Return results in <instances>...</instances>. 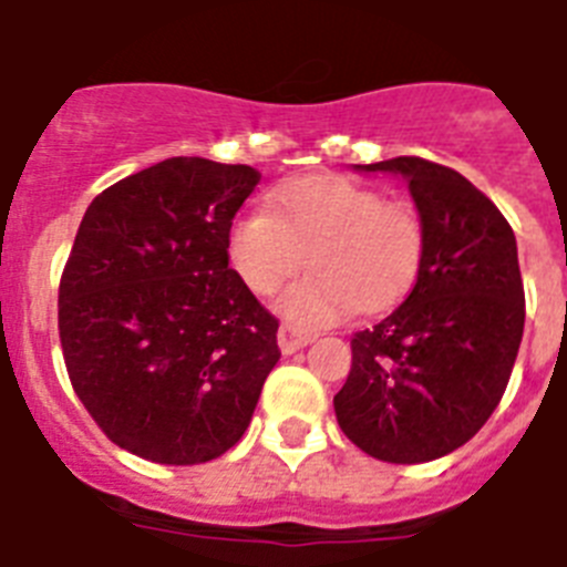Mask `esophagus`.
<instances>
[{
	"instance_id": "esophagus-1",
	"label": "esophagus",
	"mask_w": 567,
	"mask_h": 567,
	"mask_svg": "<svg viewBox=\"0 0 567 567\" xmlns=\"http://www.w3.org/2000/svg\"><path fill=\"white\" fill-rule=\"evenodd\" d=\"M276 338H279V350H282V353H297V350H302V347L315 341V336H311L309 329L293 327V323H282Z\"/></svg>"
}]
</instances>
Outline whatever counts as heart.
<instances>
[{
  "instance_id": "b5f03b06",
  "label": "heart",
  "mask_w": 567,
  "mask_h": 567,
  "mask_svg": "<svg viewBox=\"0 0 567 567\" xmlns=\"http://www.w3.org/2000/svg\"><path fill=\"white\" fill-rule=\"evenodd\" d=\"M426 229L409 203L344 176H306L270 196V212L235 217L226 258L240 282L270 297L309 252L315 267L279 297L293 327H320L359 311H382L409 293L423 265Z\"/></svg>"
}]
</instances>
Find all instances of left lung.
Here are the masks:
<instances>
[{
  "mask_svg": "<svg viewBox=\"0 0 567 567\" xmlns=\"http://www.w3.org/2000/svg\"><path fill=\"white\" fill-rule=\"evenodd\" d=\"M359 171L409 182L426 247L405 302L350 341L336 417L368 456L417 465L474 439L509 385L527 315L518 244L462 173L417 155Z\"/></svg>",
  "mask_w": 567,
  "mask_h": 567,
  "instance_id": "obj_1",
  "label": "left lung"
}]
</instances>
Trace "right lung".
I'll return each instance as SVG.
<instances>
[{
  "instance_id": "1",
  "label": "right lung",
  "mask_w": 567,
  "mask_h": 567,
  "mask_svg": "<svg viewBox=\"0 0 567 567\" xmlns=\"http://www.w3.org/2000/svg\"><path fill=\"white\" fill-rule=\"evenodd\" d=\"M247 164L167 158L102 190L58 288L73 391L117 447L203 465L247 432L279 362V320L226 258L258 185Z\"/></svg>"
}]
</instances>
